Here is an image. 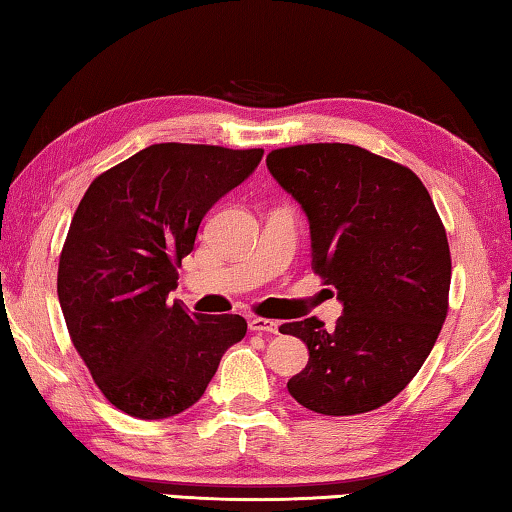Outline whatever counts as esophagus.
Segmentation results:
<instances>
[{
  "label": "esophagus",
  "instance_id": "esophagus-1",
  "mask_svg": "<svg viewBox=\"0 0 512 512\" xmlns=\"http://www.w3.org/2000/svg\"><path fill=\"white\" fill-rule=\"evenodd\" d=\"M250 331H257V333H278L280 329V322L276 319H266V317H250Z\"/></svg>",
  "mask_w": 512,
  "mask_h": 512
}]
</instances>
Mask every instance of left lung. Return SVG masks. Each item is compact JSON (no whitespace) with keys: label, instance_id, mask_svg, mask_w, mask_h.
Returning a JSON list of instances; mask_svg holds the SVG:
<instances>
[{"label":"left lung","instance_id":"left-lung-1","mask_svg":"<svg viewBox=\"0 0 512 512\" xmlns=\"http://www.w3.org/2000/svg\"><path fill=\"white\" fill-rule=\"evenodd\" d=\"M266 165L310 220L312 271L345 305L333 329L317 317L280 326L310 352L289 393L324 416L384 407L448 315L451 248L432 197L409 167L356 144L273 149Z\"/></svg>","mask_w":512,"mask_h":512}]
</instances>
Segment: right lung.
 I'll list each match as a JSON object with an SVG mask.
<instances>
[{
  "label": "right lung",
  "instance_id": "1",
  "mask_svg": "<svg viewBox=\"0 0 512 512\" xmlns=\"http://www.w3.org/2000/svg\"><path fill=\"white\" fill-rule=\"evenodd\" d=\"M264 149L163 142L91 181L59 255L57 294L94 384L128 416L167 418L202 398L241 315H188L181 259L204 213L253 174Z\"/></svg>",
  "mask_w": 512,
  "mask_h": 512
}]
</instances>
